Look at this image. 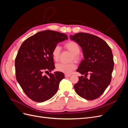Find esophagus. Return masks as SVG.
<instances>
[{
    "label": "esophagus",
    "mask_w": 128,
    "mask_h": 128,
    "mask_svg": "<svg viewBox=\"0 0 128 128\" xmlns=\"http://www.w3.org/2000/svg\"><path fill=\"white\" fill-rule=\"evenodd\" d=\"M70 76H71V75H70V74H65L64 75L65 77H70Z\"/></svg>",
    "instance_id": "obj_1"
}]
</instances>
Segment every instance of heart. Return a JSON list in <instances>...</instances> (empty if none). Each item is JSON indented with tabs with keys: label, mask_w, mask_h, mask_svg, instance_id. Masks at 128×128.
Masks as SVG:
<instances>
[{
	"label": "heart",
	"mask_w": 128,
	"mask_h": 128,
	"mask_svg": "<svg viewBox=\"0 0 128 128\" xmlns=\"http://www.w3.org/2000/svg\"><path fill=\"white\" fill-rule=\"evenodd\" d=\"M65 48L72 54L74 59L76 61L79 59L78 54L80 53V45L76 42L69 41L65 44ZM60 51L61 48L59 45L56 46L52 50L51 54L53 60L54 61H57L59 60ZM56 69L58 72L68 74L71 73L73 70H74L76 68V64L74 62L69 64L59 63L56 64Z\"/></svg>",
	"instance_id": "obj_1"
}]
</instances>
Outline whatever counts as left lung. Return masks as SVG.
<instances>
[{"label": "left lung", "mask_w": 128, "mask_h": 128, "mask_svg": "<svg viewBox=\"0 0 128 128\" xmlns=\"http://www.w3.org/2000/svg\"><path fill=\"white\" fill-rule=\"evenodd\" d=\"M82 49L84 59L76 72L84 76L78 77L74 85L76 94L87 100L99 98L109 86L114 68L112 50L107 42L93 34L79 32L70 36ZM90 75V78L87 76Z\"/></svg>", "instance_id": "obj_1"}]
</instances>
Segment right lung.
I'll use <instances>...</instances> for the list:
<instances>
[{"label":"right lung","instance_id":"1","mask_svg":"<svg viewBox=\"0 0 128 128\" xmlns=\"http://www.w3.org/2000/svg\"><path fill=\"white\" fill-rule=\"evenodd\" d=\"M68 40L66 34L44 30L29 37L22 44L15 61L16 78L26 94L33 101H46L57 92L63 72H56L48 76L44 72L55 68L52 51L58 43Z\"/></svg>","mask_w":128,"mask_h":128}]
</instances>
